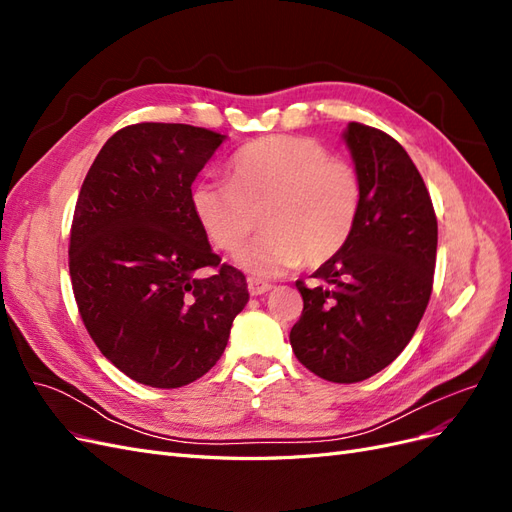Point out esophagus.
I'll return each mask as SVG.
<instances>
[{"instance_id":"1","label":"esophagus","mask_w":512,"mask_h":512,"mask_svg":"<svg viewBox=\"0 0 512 512\" xmlns=\"http://www.w3.org/2000/svg\"><path fill=\"white\" fill-rule=\"evenodd\" d=\"M271 288H273L271 284L262 282V280H256V277H250V280H247V290H250L252 297H258V294H265V292H269Z\"/></svg>"}]
</instances>
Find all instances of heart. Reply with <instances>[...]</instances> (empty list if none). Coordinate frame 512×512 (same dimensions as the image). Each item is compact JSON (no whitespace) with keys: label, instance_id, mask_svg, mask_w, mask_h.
Wrapping results in <instances>:
<instances>
[{"label":"heart","instance_id":"1","mask_svg":"<svg viewBox=\"0 0 512 512\" xmlns=\"http://www.w3.org/2000/svg\"><path fill=\"white\" fill-rule=\"evenodd\" d=\"M192 207L222 252H237L258 222L265 224L235 260L256 277H275L301 260L316 267L344 250L361 218L363 183L352 164L329 158L312 138L277 134L235 153L230 183H198Z\"/></svg>","mask_w":512,"mask_h":512}]
</instances>
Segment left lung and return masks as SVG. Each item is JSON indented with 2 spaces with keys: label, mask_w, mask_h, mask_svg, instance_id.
Wrapping results in <instances>:
<instances>
[{
  "label": "left lung",
  "mask_w": 512,
  "mask_h": 512,
  "mask_svg": "<svg viewBox=\"0 0 512 512\" xmlns=\"http://www.w3.org/2000/svg\"><path fill=\"white\" fill-rule=\"evenodd\" d=\"M344 141L363 183L348 245L297 288L303 314L290 331L297 359L316 376L350 384L391 365L412 339L433 286L438 220L425 181L395 138L348 123Z\"/></svg>",
  "instance_id": "1"
}]
</instances>
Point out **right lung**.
<instances>
[{
  "label": "right lung",
  "mask_w": 512,
  "mask_h": 512,
  "mask_svg": "<svg viewBox=\"0 0 512 512\" xmlns=\"http://www.w3.org/2000/svg\"><path fill=\"white\" fill-rule=\"evenodd\" d=\"M224 138L185 123L121 128L76 200L70 277L85 329L119 371L153 389L205 376L250 299L192 207V183Z\"/></svg>",
  "instance_id": "add662e5"
}]
</instances>
